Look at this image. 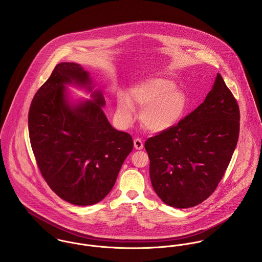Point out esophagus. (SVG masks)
Returning <instances> with one entry per match:
<instances>
[{"instance_id":"1","label":"esophagus","mask_w":262,"mask_h":262,"mask_svg":"<svg viewBox=\"0 0 262 262\" xmlns=\"http://www.w3.org/2000/svg\"><path fill=\"white\" fill-rule=\"evenodd\" d=\"M134 147L136 149H142L143 148V141L140 138H135L134 139Z\"/></svg>"}]
</instances>
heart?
I'll use <instances>...</instances> for the list:
<instances>
[{
	"label": "heart",
	"mask_w": 262,
	"mask_h": 262,
	"mask_svg": "<svg viewBox=\"0 0 262 262\" xmlns=\"http://www.w3.org/2000/svg\"><path fill=\"white\" fill-rule=\"evenodd\" d=\"M186 94L166 78H150L134 86L128 100L121 98L117 113L126 124L133 118V108H139L141 123L151 132H161L176 125L186 111Z\"/></svg>",
	"instance_id": "b5f03b06"
}]
</instances>
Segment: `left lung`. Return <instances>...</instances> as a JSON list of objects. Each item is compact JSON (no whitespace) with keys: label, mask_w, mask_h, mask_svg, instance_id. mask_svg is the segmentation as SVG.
<instances>
[{"label":"left lung","mask_w":262,"mask_h":262,"mask_svg":"<svg viewBox=\"0 0 262 262\" xmlns=\"http://www.w3.org/2000/svg\"><path fill=\"white\" fill-rule=\"evenodd\" d=\"M239 106L217 74L205 101L145 142L152 187L174 208L194 207L216 189L237 145Z\"/></svg>","instance_id":"obj_1"}]
</instances>
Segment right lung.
<instances>
[{
	"mask_svg": "<svg viewBox=\"0 0 262 262\" xmlns=\"http://www.w3.org/2000/svg\"><path fill=\"white\" fill-rule=\"evenodd\" d=\"M88 85L89 73L74 62L58 63L35 94L28 114L31 147L49 187L62 200L89 206L112 189L133 149L130 134L114 129L102 110L104 97L70 106L66 83Z\"/></svg>",
	"mask_w": 262,
	"mask_h": 262,
	"instance_id": "right-lung-1",
	"label": "right lung"
}]
</instances>
